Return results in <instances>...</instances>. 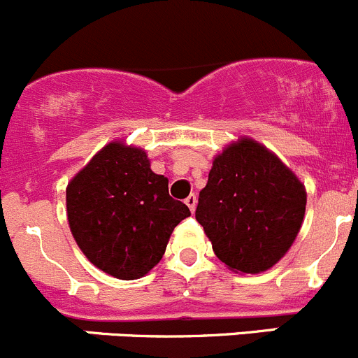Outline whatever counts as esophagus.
Instances as JSON below:
<instances>
[{
	"mask_svg": "<svg viewBox=\"0 0 358 358\" xmlns=\"http://www.w3.org/2000/svg\"><path fill=\"white\" fill-rule=\"evenodd\" d=\"M185 204H187V206H189V210H190V211H192V213H194V211H196L197 197H196V196H194V194H190V196H189V197H187V199H185Z\"/></svg>",
	"mask_w": 358,
	"mask_h": 358,
	"instance_id": "esophagus-1",
	"label": "esophagus"
}]
</instances>
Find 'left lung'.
Masks as SVG:
<instances>
[{
    "mask_svg": "<svg viewBox=\"0 0 358 358\" xmlns=\"http://www.w3.org/2000/svg\"><path fill=\"white\" fill-rule=\"evenodd\" d=\"M304 211L306 189L296 173L275 152L243 136L213 159L196 220L231 271L257 275L289 252Z\"/></svg>",
    "mask_w": 358,
    "mask_h": 358,
    "instance_id": "obj_1",
    "label": "left lung"
}]
</instances>
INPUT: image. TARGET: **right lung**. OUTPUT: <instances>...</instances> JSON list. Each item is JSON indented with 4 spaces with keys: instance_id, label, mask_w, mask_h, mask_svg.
<instances>
[{
    "instance_id": "1",
    "label": "right lung",
    "mask_w": 358,
    "mask_h": 358,
    "mask_svg": "<svg viewBox=\"0 0 358 358\" xmlns=\"http://www.w3.org/2000/svg\"><path fill=\"white\" fill-rule=\"evenodd\" d=\"M66 213L76 245L98 269L138 280L157 266L190 210L169 196L140 147L112 141L66 187Z\"/></svg>"
}]
</instances>
